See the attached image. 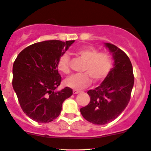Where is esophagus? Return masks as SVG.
<instances>
[{
  "mask_svg": "<svg viewBox=\"0 0 151 151\" xmlns=\"http://www.w3.org/2000/svg\"><path fill=\"white\" fill-rule=\"evenodd\" d=\"M73 94H74V95H76V94L79 93V92H80V91H78V90H76V89H73Z\"/></svg>",
  "mask_w": 151,
  "mask_h": 151,
  "instance_id": "34e87169",
  "label": "esophagus"
}]
</instances>
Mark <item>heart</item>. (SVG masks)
Wrapping results in <instances>:
<instances>
[{"label": "heart", "mask_w": 151, "mask_h": 151, "mask_svg": "<svg viewBox=\"0 0 151 151\" xmlns=\"http://www.w3.org/2000/svg\"><path fill=\"white\" fill-rule=\"evenodd\" d=\"M76 54L85 61L83 71L81 74H73L65 80V84L75 89H82L89 86L92 78L95 82L104 80L109 73L111 68L110 56L104 52H98L94 47L88 46L78 49ZM58 68L63 73H70V56L64 53L59 58Z\"/></svg>", "instance_id": "b5f03b06"}]
</instances>
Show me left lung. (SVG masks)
<instances>
[{"instance_id": "1", "label": "left lung", "mask_w": 151, "mask_h": 151, "mask_svg": "<svg viewBox=\"0 0 151 151\" xmlns=\"http://www.w3.org/2000/svg\"><path fill=\"white\" fill-rule=\"evenodd\" d=\"M112 55L113 68L99 86L87 92L90 102L80 109L89 123L102 126L115 120L126 109L134 83L133 67L128 56L117 46L104 43Z\"/></svg>"}]
</instances>
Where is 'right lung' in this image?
<instances>
[{
    "mask_svg": "<svg viewBox=\"0 0 151 151\" xmlns=\"http://www.w3.org/2000/svg\"><path fill=\"white\" fill-rule=\"evenodd\" d=\"M75 40H47L22 50L13 65L12 86L22 109L37 123L53 121L60 114L62 104L72 89L57 90L62 78L58 62Z\"/></svg>",
    "mask_w": 151,
    "mask_h": 151,
    "instance_id": "add662e5",
    "label": "right lung"
}]
</instances>
